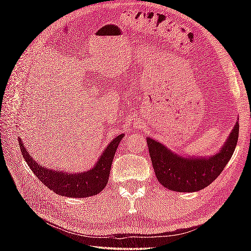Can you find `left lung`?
<instances>
[{
  "label": "left lung",
  "instance_id": "1",
  "mask_svg": "<svg viewBox=\"0 0 251 251\" xmlns=\"http://www.w3.org/2000/svg\"><path fill=\"white\" fill-rule=\"evenodd\" d=\"M238 120L225 145L210 156H183L163 143L148 137L147 143L152 166L159 183L176 192L202 190L218 178L230 161L238 140Z\"/></svg>",
  "mask_w": 251,
  "mask_h": 251
}]
</instances>
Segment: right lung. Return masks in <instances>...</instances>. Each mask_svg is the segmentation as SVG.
Segmentation results:
<instances>
[{"label": "right lung", "instance_id": "1", "mask_svg": "<svg viewBox=\"0 0 251 251\" xmlns=\"http://www.w3.org/2000/svg\"><path fill=\"white\" fill-rule=\"evenodd\" d=\"M123 137L124 134L119 135L109 143L93 168L86 172L74 174L61 172L59 169L52 170L44 167V165H40L34 161L33 157L30 156L20 138H18V142L25 161L42 183L49 186L50 190L58 195L82 199L98 194L105 188L109 180L111 164Z\"/></svg>", "mask_w": 251, "mask_h": 251}]
</instances>
